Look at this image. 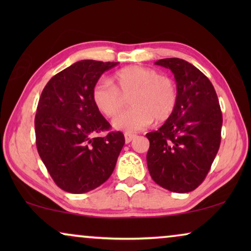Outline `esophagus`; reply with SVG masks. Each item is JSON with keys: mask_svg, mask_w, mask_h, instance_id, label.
<instances>
[{"mask_svg": "<svg viewBox=\"0 0 251 251\" xmlns=\"http://www.w3.org/2000/svg\"><path fill=\"white\" fill-rule=\"evenodd\" d=\"M136 137V135H133V133H126L125 135V138H126V144H129L130 142H131V140L135 138Z\"/></svg>", "mask_w": 251, "mask_h": 251, "instance_id": "esophagus-1", "label": "esophagus"}]
</instances>
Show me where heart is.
I'll return each instance as SVG.
<instances>
[{
	"label": "heart",
	"instance_id": "1",
	"mask_svg": "<svg viewBox=\"0 0 251 251\" xmlns=\"http://www.w3.org/2000/svg\"><path fill=\"white\" fill-rule=\"evenodd\" d=\"M131 108L113 120V128L126 132L139 131L156 120L167 121L178 102L176 83L159 72L142 66H128L116 72L113 82L100 77L92 88L94 105L102 115L113 118L121 111L122 96H130Z\"/></svg>",
	"mask_w": 251,
	"mask_h": 251
}]
</instances>
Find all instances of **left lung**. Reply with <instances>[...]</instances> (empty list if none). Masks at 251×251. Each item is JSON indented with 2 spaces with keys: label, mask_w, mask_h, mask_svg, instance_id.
<instances>
[{
  "label": "left lung",
  "mask_w": 251,
  "mask_h": 251,
  "mask_svg": "<svg viewBox=\"0 0 251 251\" xmlns=\"http://www.w3.org/2000/svg\"><path fill=\"white\" fill-rule=\"evenodd\" d=\"M154 64L174 73L178 102L162 126L146 133L147 168L161 187L187 193L203 181L219 150L221 106L209 78L188 61L166 58Z\"/></svg>",
  "instance_id": "obj_1"
}]
</instances>
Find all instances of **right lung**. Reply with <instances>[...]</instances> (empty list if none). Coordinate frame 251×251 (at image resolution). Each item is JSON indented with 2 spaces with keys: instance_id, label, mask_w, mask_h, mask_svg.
<instances>
[{
  "instance_id": "obj_1",
  "label": "right lung",
  "mask_w": 251,
  "mask_h": 251,
  "mask_svg": "<svg viewBox=\"0 0 251 251\" xmlns=\"http://www.w3.org/2000/svg\"><path fill=\"white\" fill-rule=\"evenodd\" d=\"M119 63L80 60L54 75L41 94L35 116L36 147L58 186L81 194L104 184L125 145L122 132L96 108L92 88L102 73Z\"/></svg>"
}]
</instances>
